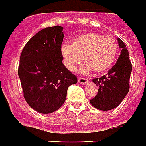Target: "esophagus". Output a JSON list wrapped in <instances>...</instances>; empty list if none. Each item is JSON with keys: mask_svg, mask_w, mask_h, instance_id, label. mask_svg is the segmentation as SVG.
I'll list each match as a JSON object with an SVG mask.
<instances>
[{"mask_svg": "<svg viewBox=\"0 0 146 146\" xmlns=\"http://www.w3.org/2000/svg\"><path fill=\"white\" fill-rule=\"evenodd\" d=\"M78 82L80 84H86L88 82V80L84 78H78Z\"/></svg>", "mask_w": 146, "mask_h": 146, "instance_id": "1", "label": "esophagus"}]
</instances>
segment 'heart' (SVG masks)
Here are the masks:
<instances>
[{
	"instance_id": "obj_1",
	"label": "heart",
	"mask_w": 146,
	"mask_h": 146,
	"mask_svg": "<svg viewBox=\"0 0 146 146\" xmlns=\"http://www.w3.org/2000/svg\"><path fill=\"white\" fill-rule=\"evenodd\" d=\"M117 53V43L112 36L96 33L81 34L72 39V45L64 44L60 48L63 63L69 71H74L82 59L86 61L80 68L83 74L93 70L98 74L107 72L115 61Z\"/></svg>"
}]
</instances>
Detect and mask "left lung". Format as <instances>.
I'll use <instances>...</instances> for the list:
<instances>
[{
    "label": "left lung",
    "mask_w": 146,
    "mask_h": 146,
    "mask_svg": "<svg viewBox=\"0 0 146 146\" xmlns=\"http://www.w3.org/2000/svg\"><path fill=\"white\" fill-rule=\"evenodd\" d=\"M121 55L117 63L107 72V75L92 79L99 87L97 95L89 102L100 110H110L120 105L129 91V79L132 70L129 60V53L126 45L117 39Z\"/></svg>",
    "instance_id": "8db88e82"
}]
</instances>
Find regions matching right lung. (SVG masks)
<instances>
[{"mask_svg": "<svg viewBox=\"0 0 146 146\" xmlns=\"http://www.w3.org/2000/svg\"><path fill=\"white\" fill-rule=\"evenodd\" d=\"M60 25L38 32L22 50L19 76L25 101L40 113H51L64 103L68 88L77 77L62 62L60 48L64 34Z\"/></svg>", "mask_w": 146, "mask_h": 146, "instance_id": "1", "label": "right lung"}]
</instances>
